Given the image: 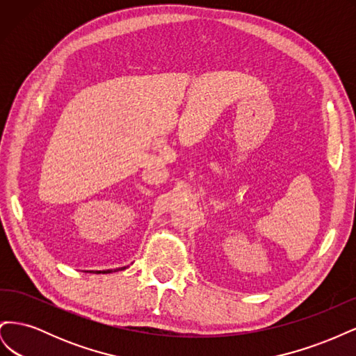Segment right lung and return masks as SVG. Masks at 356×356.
Wrapping results in <instances>:
<instances>
[{
  "label": "right lung",
  "mask_w": 356,
  "mask_h": 356,
  "mask_svg": "<svg viewBox=\"0 0 356 356\" xmlns=\"http://www.w3.org/2000/svg\"><path fill=\"white\" fill-rule=\"evenodd\" d=\"M126 268V266L124 267H118V268H108V270H88L89 273H113V272H118V270H124Z\"/></svg>",
  "instance_id": "obj_1"
}]
</instances>
